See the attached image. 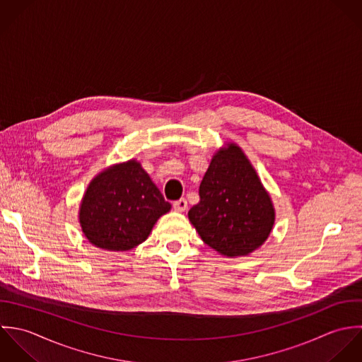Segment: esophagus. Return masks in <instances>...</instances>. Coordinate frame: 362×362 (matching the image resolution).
I'll list each match as a JSON object with an SVG mask.
<instances>
[{
  "mask_svg": "<svg viewBox=\"0 0 362 362\" xmlns=\"http://www.w3.org/2000/svg\"><path fill=\"white\" fill-rule=\"evenodd\" d=\"M173 209H175L177 213H183V211L187 209V202H186V199H179V200L173 202Z\"/></svg>",
  "mask_w": 362,
  "mask_h": 362,
  "instance_id": "esophagus-1",
  "label": "esophagus"
}]
</instances>
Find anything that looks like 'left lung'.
Segmentation results:
<instances>
[{"label": "left lung", "mask_w": 362, "mask_h": 362, "mask_svg": "<svg viewBox=\"0 0 362 362\" xmlns=\"http://www.w3.org/2000/svg\"><path fill=\"white\" fill-rule=\"evenodd\" d=\"M189 219L203 242L226 257L246 256L269 238L276 213L255 168L233 143L213 156Z\"/></svg>", "instance_id": "left-lung-1"}]
</instances>
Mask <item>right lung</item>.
I'll list each match as a JSON object with an SVG mask.
<instances>
[{
  "label": "right lung",
  "instance_id": "obj_1",
  "mask_svg": "<svg viewBox=\"0 0 362 362\" xmlns=\"http://www.w3.org/2000/svg\"><path fill=\"white\" fill-rule=\"evenodd\" d=\"M170 207L141 163L132 159L92 179L81 202L79 223L96 247L126 252L143 243Z\"/></svg>",
  "mask_w": 362,
  "mask_h": 362
}]
</instances>
